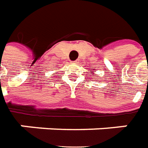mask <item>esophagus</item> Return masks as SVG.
<instances>
[{
	"label": "esophagus",
	"instance_id": "34e87169",
	"mask_svg": "<svg viewBox=\"0 0 148 148\" xmlns=\"http://www.w3.org/2000/svg\"><path fill=\"white\" fill-rule=\"evenodd\" d=\"M72 62V63H77V62H78V61L76 60V61H73V62Z\"/></svg>",
	"mask_w": 148,
	"mask_h": 148
}]
</instances>
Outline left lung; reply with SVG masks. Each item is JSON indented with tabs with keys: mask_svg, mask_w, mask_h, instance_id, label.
Returning a JSON list of instances; mask_svg holds the SVG:
<instances>
[{
	"mask_svg": "<svg viewBox=\"0 0 148 148\" xmlns=\"http://www.w3.org/2000/svg\"><path fill=\"white\" fill-rule=\"evenodd\" d=\"M91 70H93V72H94V70H95V69H94V68H92Z\"/></svg>",
	"mask_w": 148,
	"mask_h": 148,
	"instance_id": "1",
	"label": "left lung"
}]
</instances>
